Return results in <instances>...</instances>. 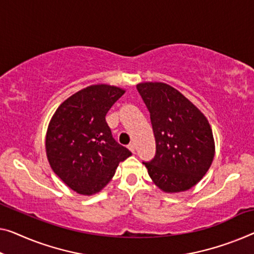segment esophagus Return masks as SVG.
I'll list each match as a JSON object with an SVG mask.
<instances>
[{
	"instance_id": "esophagus-1",
	"label": "esophagus",
	"mask_w": 254,
	"mask_h": 254,
	"mask_svg": "<svg viewBox=\"0 0 254 254\" xmlns=\"http://www.w3.org/2000/svg\"><path fill=\"white\" fill-rule=\"evenodd\" d=\"M128 149H130L131 151H132V153H135V145H134V143L133 142H131V143H128Z\"/></svg>"
}]
</instances>
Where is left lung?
<instances>
[{
    "mask_svg": "<svg viewBox=\"0 0 254 254\" xmlns=\"http://www.w3.org/2000/svg\"><path fill=\"white\" fill-rule=\"evenodd\" d=\"M150 113L156 151L142 162L158 188L179 192L195 186L214 157L213 134L206 117L179 91L165 83L137 85Z\"/></svg>",
    "mask_w": 254,
    "mask_h": 254,
    "instance_id": "1",
    "label": "left lung"
}]
</instances>
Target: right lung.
<instances>
[{"label":"right lung","instance_id":"obj_1","mask_svg":"<svg viewBox=\"0 0 254 254\" xmlns=\"http://www.w3.org/2000/svg\"><path fill=\"white\" fill-rule=\"evenodd\" d=\"M126 91L107 84L78 91L59 106L45 140L52 170L68 187L92 195L107 185L132 154L113 138L107 114Z\"/></svg>","mask_w":254,"mask_h":254}]
</instances>
